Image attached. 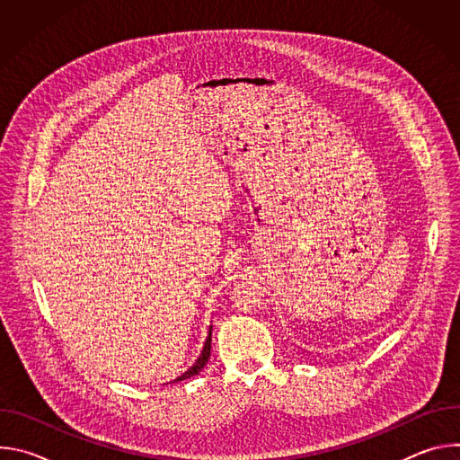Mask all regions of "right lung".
<instances>
[{"mask_svg":"<svg viewBox=\"0 0 460 460\" xmlns=\"http://www.w3.org/2000/svg\"><path fill=\"white\" fill-rule=\"evenodd\" d=\"M213 325H209V335H208V339H206V344H204V349H202V353H200V357L196 358V362L185 371V373H181L178 378H174L172 382H180V380H185V378H190V376H194V375H199L202 369H204V366L208 364V360H209V357H211V337H213Z\"/></svg>","mask_w":460,"mask_h":460,"instance_id":"1","label":"right lung"}]
</instances>
